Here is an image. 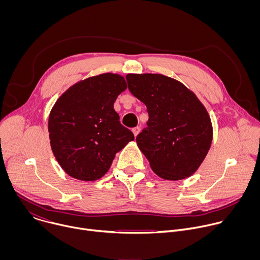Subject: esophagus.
Segmentation results:
<instances>
[{"label": "esophagus", "instance_id": "esophagus-1", "mask_svg": "<svg viewBox=\"0 0 260 260\" xmlns=\"http://www.w3.org/2000/svg\"><path fill=\"white\" fill-rule=\"evenodd\" d=\"M140 132H141L140 126H136V127H134V128H133V133H134L135 137H137V136L139 135V133H140Z\"/></svg>", "mask_w": 260, "mask_h": 260}]
</instances>
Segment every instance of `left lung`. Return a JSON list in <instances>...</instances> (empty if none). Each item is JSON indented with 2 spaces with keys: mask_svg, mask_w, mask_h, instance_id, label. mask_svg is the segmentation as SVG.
Wrapping results in <instances>:
<instances>
[{
  "mask_svg": "<svg viewBox=\"0 0 260 260\" xmlns=\"http://www.w3.org/2000/svg\"><path fill=\"white\" fill-rule=\"evenodd\" d=\"M126 80L149 115L136 141L152 171L172 181L193 175L213 139L205 106L184 84L161 74H127Z\"/></svg>",
  "mask_w": 260,
  "mask_h": 260,
  "instance_id": "obj_1",
  "label": "left lung"
}]
</instances>
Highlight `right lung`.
Returning a JSON list of instances; mask_svg holds the SVG:
<instances>
[{"label": "right lung", "instance_id": "obj_1", "mask_svg": "<svg viewBox=\"0 0 260 260\" xmlns=\"http://www.w3.org/2000/svg\"><path fill=\"white\" fill-rule=\"evenodd\" d=\"M126 87L121 75L105 73L74 84L54 104L48 119L50 146L69 176L81 181L102 178L115 154L134 141L114 110Z\"/></svg>", "mask_w": 260, "mask_h": 260}]
</instances>
